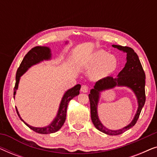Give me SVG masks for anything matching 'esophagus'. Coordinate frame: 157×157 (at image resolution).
Segmentation results:
<instances>
[{"label":"esophagus","instance_id":"obj_1","mask_svg":"<svg viewBox=\"0 0 157 157\" xmlns=\"http://www.w3.org/2000/svg\"><path fill=\"white\" fill-rule=\"evenodd\" d=\"M81 91L83 92V93H87L89 91V87L86 85H83L81 88Z\"/></svg>","mask_w":157,"mask_h":157}]
</instances>
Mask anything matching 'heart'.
<instances>
[{
	"instance_id": "b5f03b06",
	"label": "heart",
	"mask_w": 157,
	"mask_h": 157,
	"mask_svg": "<svg viewBox=\"0 0 157 157\" xmlns=\"http://www.w3.org/2000/svg\"><path fill=\"white\" fill-rule=\"evenodd\" d=\"M117 59L104 50L94 52L86 61V68L92 70L91 77L95 80L106 78L117 69Z\"/></svg>"
}]
</instances>
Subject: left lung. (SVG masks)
Wrapping results in <instances>:
<instances>
[{
	"label": "left lung",
	"instance_id": "8db88e82",
	"mask_svg": "<svg viewBox=\"0 0 157 157\" xmlns=\"http://www.w3.org/2000/svg\"><path fill=\"white\" fill-rule=\"evenodd\" d=\"M112 46L126 53V63L125 66L116 78L108 76L97 81L94 85V89L90 91L89 98L91 106V118L94 125L100 132L111 136H114L121 134L122 133L133 127L136 123L146 101V76L138 56L132 48L119 45H112ZM115 87H128L134 92L138 103L137 112L131 123L124 128L117 130L106 128L100 121L98 115V104L100 100V93Z\"/></svg>",
	"mask_w": 157,
	"mask_h": 157
}]
</instances>
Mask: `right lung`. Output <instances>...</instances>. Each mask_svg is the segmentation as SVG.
Here are the masks:
<instances>
[{"label":"right lung","instance_id":"1","mask_svg":"<svg viewBox=\"0 0 157 157\" xmlns=\"http://www.w3.org/2000/svg\"><path fill=\"white\" fill-rule=\"evenodd\" d=\"M67 42H66V44ZM52 54H51V48L48 46H36L29 51L25 57L23 58L22 62H21L20 66L18 68L16 72V84H15L14 92H13V97L15 98V95L16 94V91L18 90L19 81H20L21 77L29 69L31 66L36 64L40 63V62L44 61H49L51 59ZM81 89V85L77 84L74 86L71 89H68L64 93L63 97L61 98V103H60L59 110H58L57 114L53 120L51 121V124H49L48 126H44V127H35L32 126L25 122L21 117L18 109L16 108V111L18 113L19 118L21 121L24 123L25 125L34 131L35 132H37L38 134H52L59 131L60 128L63 125L64 122L66 121V110H67V106L68 103L75 96H78L79 94V91Z\"/></svg>","mask_w":157,"mask_h":157}]
</instances>
